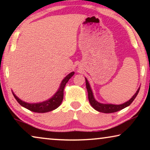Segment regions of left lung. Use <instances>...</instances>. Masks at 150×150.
Masks as SVG:
<instances>
[{
	"mask_svg": "<svg viewBox=\"0 0 150 150\" xmlns=\"http://www.w3.org/2000/svg\"><path fill=\"white\" fill-rule=\"evenodd\" d=\"M86 80V87H87V92H88V98H89V103L91 104L94 109H96L98 111L101 112H104V113H111V112H115L117 111H119V110L123 109V108L127 107L129 105H130V104L134 101L135 98L137 97V94H138L139 89L140 88H139V89L137 90L136 93L134 94V96H132V98L129 100V101L125 102L124 104H120V105H115V104H101L99 103V102L96 101L95 98L93 97V93H92V91L91 89V87H90L89 84L88 83L87 80Z\"/></svg>",
	"mask_w": 150,
	"mask_h": 150,
	"instance_id": "8db88e82",
	"label": "left lung"
}]
</instances>
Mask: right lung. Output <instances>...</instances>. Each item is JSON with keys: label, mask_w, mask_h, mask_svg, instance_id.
<instances>
[{"label": "right lung", "mask_w": 150, "mask_h": 150, "mask_svg": "<svg viewBox=\"0 0 150 150\" xmlns=\"http://www.w3.org/2000/svg\"><path fill=\"white\" fill-rule=\"evenodd\" d=\"M74 74V71L71 72L70 74H69L63 80L62 82H61L60 87H59V89L58 91H57V93L52 96V98L46 100V101L41 102V103H26V102H23L22 100L19 99V98H18L13 93V95L20 105L24 106V108H27V109L30 110V111L35 112H46L51 111V110L56 109L57 108H58L59 106L61 105V102H62L63 99V90H64L65 86L66 85L67 82H68L69 79H70L71 77Z\"/></svg>", "instance_id": "1"}]
</instances>
